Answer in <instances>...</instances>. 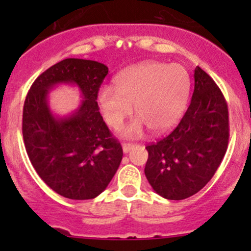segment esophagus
Returning a JSON list of instances; mask_svg holds the SVG:
<instances>
[{"instance_id": "1", "label": "esophagus", "mask_w": 251, "mask_h": 251, "mask_svg": "<svg viewBox=\"0 0 251 251\" xmlns=\"http://www.w3.org/2000/svg\"><path fill=\"white\" fill-rule=\"evenodd\" d=\"M133 147H135V144H132V143H124L123 144L124 153H128V151H130Z\"/></svg>"}]
</instances>
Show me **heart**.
I'll return each instance as SVG.
<instances>
[{
	"instance_id": "obj_1",
	"label": "heart",
	"mask_w": 251,
	"mask_h": 251,
	"mask_svg": "<svg viewBox=\"0 0 251 251\" xmlns=\"http://www.w3.org/2000/svg\"><path fill=\"white\" fill-rule=\"evenodd\" d=\"M115 87L103 86L98 103L105 123L118 128L135 109L137 118L121 128L124 137H138L148 126L154 133L173 128L186 109L191 90L188 72L179 64L148 60L123 70Z\"/></svg>"
}]
</instances>
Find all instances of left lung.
I'll use <instances>...</instances> for the list:
<instances>
[{"instance_id":"left-lung-1","label":"left lung","mask_w":251,"mask_h":251,"mask_svg":"<svg viewBox=\"0 0 251 251\" xmlns=\"http://www.w3.org/2000/svg\"><path fill=\"white\" fill-rule=\"evenodd\" d=\"M228 108L221 90L203 69L194 70L191 104L169 136L146 147V174L154 191L182 201L212 178L227 151Z\"/></svg>"}]
</instances>
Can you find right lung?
<instances>
[{
	"mask_svg": "<svg viewBox=\"0 0 251 251\" xmlns=\"http://www.w3.org/2000/svg\"><path fill=\"white\" fill-rule=\"evenodd\" d=\"M108 74L96 60L67 58L48 68L30 87L23 109V137L42 181L68 199L86 201L108 187L123 159L98 108V91ZM76 85L83 100L76 111L57 117L48 93L58 84Z\"/></svg>",
	"mask_w": 251,
	"mask_h": 251,
	"instance_id": "add662e5",
	"label": "right lung"
}]
</instances>
